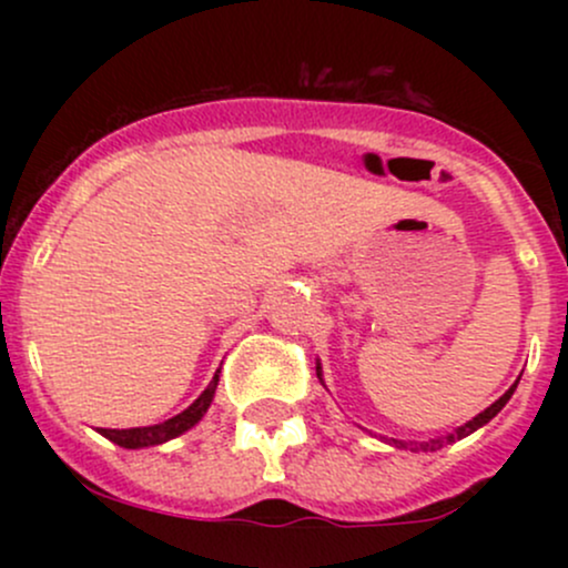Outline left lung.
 Masks as SVG:
<instances>
[{"label": "left lung", "mask_w": 568, "mask_h": 568, "mask_svg": "<svg viewBox=\"0 0 568 568\" xmlns=\"http://www.w3.org/2000/svg\"><path fill=\"white\" fill-rule=\"evenodd\" d=\"M317 379L323 382V368H321V363H317ZM515 387H518V382L513 384L510 389H507L505 395L499 397V400H494L491 406H488L486 410H480L478 416H473L470 422H467V425H462V427H456L454 433H448L446 438H435V440H429V443H406V440H395V438H384L389 443V446H395V448H410V452H438V448H443V446H448V443H456V440H462V438H467V435L470 433H475V429L478 427H484V425H488V422L494 419V416L499 414L501 408H505V403L510 400L513 397V393H515Z\"/></svg>", "instance_id": "obj_1"}]
</instances>
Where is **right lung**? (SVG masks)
I'll return each instance as SVG.
<instances>
[{
	"label": "right lung",
	"mask_w": 568,
	"mask_h": 568,
	"mask_svg": "<svg viewBox=\"0 0 568 568\" xmlns=\"http://www.w3.org/2000/svg\"><path fill=\"white\" fill-rule=\"evenodd\" d=\"M216 387H219V371L216 376H213V382L207 384L205 389H202V395L197 400L192 403L186 410H181V414H175L173 419L162 422V425H152V427H130V429H106L101 427L98 433L103 435V438H109L116 446L122 448H146V446H160V443H168L173 438H179V435H184L186 429H192L197 422L205 416V410L211 408L213 403V395H216Z\"/></svg>",
	"instance_id": "right-lung-1"
}]
</instances>
